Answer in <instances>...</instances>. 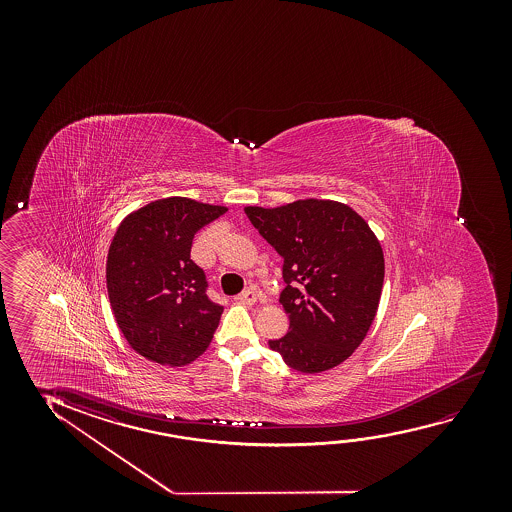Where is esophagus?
I'll return each instance as SVG.
<instances>
[{
    "mask_svg": "<svg viewBox=\"0 0 512 512\" xmlns=\"http://www.w3.org/2000/svg\"><path fill=\"white\" fill-rule=\"evenodd\" d=\"M238 299L243 302V304H255L257 299H259V295H257L255 288L250 287L243 290V292L238 295Z\"/></svg>",
    "mask_w": 512,
    "mask_h": 512,
    "instance_id": "esophagus-1",
    "label": "esophagus"
}]
</instances>
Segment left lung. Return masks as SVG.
Returning <instances> with one entry per match:
<instances>
[{
    "label": "left lung",
    "instance_id": "1",
    "mask_svg": "<svg viewBox=\"0 0 512 512\" xmlns=\"http://www.w3.org/2000/svg\"><path fill=\"white\" fill-rule=\"evenodd\" d=\"M260 236L280 253L285 336L269 341L292 369L306 374L344 362L378 311L385 259L358 213L336 201L306 199L266 210L245 208Z\"/></svg>",
    "mask_w": 512,
    "mask_h": 512
}]
</instances>
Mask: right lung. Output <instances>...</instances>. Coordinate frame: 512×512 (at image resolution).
<instances>
[{
  "mask_svg": "<svg viewBox=\"0 0 512 512\" xmlns=\"http://www.w3.org/2000/svg\"><path fill=\"white\" fill-rule=\"evenodd\" d=\"M227 208L168 197L134 211L113 236L106 288L119 329L157 364H190L210 344L224 306L211 301L203 269L190 259L197 231Z\"/></svg>",
  "mask_w": 512,
  "mask_h": 512,
  "instance_id": "1",
  "label": "right lung"
}]
</instances>
